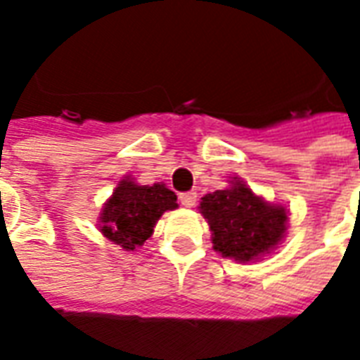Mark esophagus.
Returning a JSON list of instances; mask_svg holds the SVG:
<instances>
[{"instance_id":"1","label":"esophagus","mask_w":360,"mask_h":360,"mask_svg":"<svg viewBox=\"0 0 360 360\" xmlns=\"http://www.w3.org/2000/svg\"><path fill=\"white\" fill-rule=\"evenodd\" d=\"M180 205L182 207H188V209H191V207H195L197 202V193L195 191H186V193H180Z\"/></svg>"}]
</instances>
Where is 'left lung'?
<instances>
[{"label":"left lung","mask_w":360,"mask_h":360,"mask_svg":"<svg viewBox=\"0 0 360 360\" xmlns=\"http://www.w3.org/2000/svg\"><path fill=\"white\" fill-rule=\"evenodd\" d=\"M228 182V188L207 193L199 202L212 233V248L241 264L262 260L285 241L288 209L256 195L241 178Z\"/></svg>","instance_id":"obj_1"}]
</instances>
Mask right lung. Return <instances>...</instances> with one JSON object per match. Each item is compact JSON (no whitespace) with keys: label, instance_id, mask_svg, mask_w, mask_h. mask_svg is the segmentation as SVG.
Instances as JSON below:
<instances>
[{"label":"right lung","instance_id":"right-lung-1","mask_svg":"<svg viewBox=\"0 0 360 360\" xmlns=\"http://www.w3.org/2000/svg\"><path fill=\"white\" fill-rule=\"evenodd\" d=\"M178 209L176 195L165 184L140 186L123 176L98 214V231L125 250L142 247L167 210Z\"/></svg>","mask_w":360,"mask_h":360}]
</instances>
